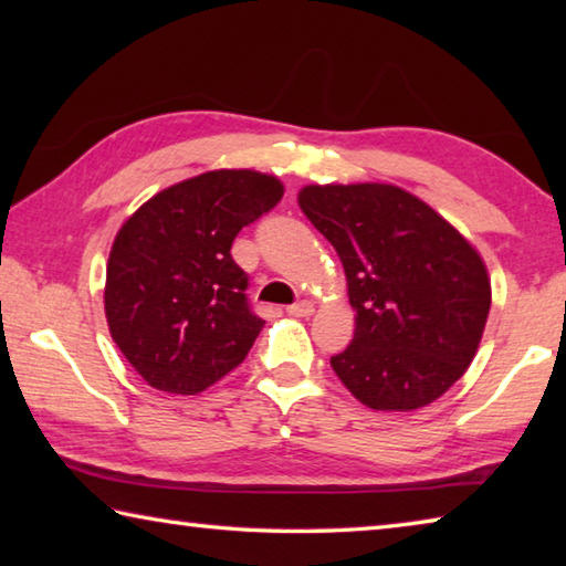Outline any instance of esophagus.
I'll list each match as a JSON object with an SVG mask.
<instances>
[{
    "label": "esophagus",
    "instance_id": "34e87169",
    "mask_svg": "<svg viewBox=\"0 0 566 566\" xmlns=\"http://www.w3.org/2000/svg\"><path fill=\"white\" fill-rule=\"evenodd\" d=\"M286 312L292 314V317H310V314L314 312V304L312 302H296L292 306H286Z\"/></svg>",
    "mask_w": 566,
    "mask_h": 566
}]
</instances>
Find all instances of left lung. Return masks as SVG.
Segmentation results:
<instances>
[{"label": "left lung", "instance_id": "8db88e82", "mask_svg": "<svg viewBox=\"0 0 566 566\" xmlns=\"http://www.w3.org/2000/svg\"><path fill=\"white\" fill-rule=\"evenodd\" d=\"M306 219L337 249L357 329L329 359L361 405H432L472 364L492 304L482 256L432 207L391 185H312Z\"/></svg>", "mask_w": 566, "mask_h": 566}]
</instances>
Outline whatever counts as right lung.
Listing matches in <instances>:
<instances>
[{
  "mask_svg": "<svg viewBox=\"0 0 566 566\" xmlns=\"http://www.w3.org/2000/svg\"><path fill=\"white\" fill-rule=\"evenodd\" d=\"M282 195L276 177L217 169L159 191L124 222L104 312L112 339L149 387L197 395L244 361L264 319L249 304L232 242Z\"/></svg>",
  "mask_w": 566,
  "mask_h": 566,
  "instance_id": "add662e5",
  "label": "right lung"
}]
</instances>
